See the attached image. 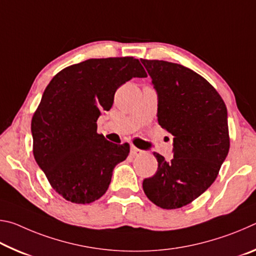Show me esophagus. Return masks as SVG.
<instances>
[{"mask_svg": "<svg viewBox=\"0 0 256 256\" xmlns=\"http://www.w3.org/2000/svg\"><path fill=\"white\" fill-rule=\"evenodd\" d=\"M142 152H144V151L140 150V149H138L136 146H131V154H132V156H138V154H142Z\"/></svg>", "mask_w": 256, "mask_h": 256, "instance_id": "esophagus-1", "label": "esophagus"}]
</instances>
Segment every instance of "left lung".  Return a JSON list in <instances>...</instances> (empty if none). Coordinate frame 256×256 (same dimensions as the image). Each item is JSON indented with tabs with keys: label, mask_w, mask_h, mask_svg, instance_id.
<instances>
[{
	"label": "left lung",
	"mask_w": 256,
	"mask_h": 256,
	"mask_svg": "<svg viewBox=\"0 0 256 256\" xmlns=\"http://www.w3.org/2000/svg\"><path fill=\"white\" fill-rule=\"evenodd\" d=\"M141 62L158 94V123L172 138L174 157L154 152L157 172L142 183L149 200L162 209L188 204L210 188L229 151L227 108L204 78L180 64Z\"/></svg>",
	"instance_id": "left-lung-1"
}]
</instances>
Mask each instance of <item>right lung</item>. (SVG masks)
Wrapping results in <instances>:
<instances>
[{
    "mask_svg": "<svg viewBox=\"0 0 256 256\" xmlns=\"http://www.w3.org/2000/svg\"><path fill=\"white\" fill-rule=\"evenodd\" d=\"M146 76L130 56L90 58L63 68L46 86L32 120L34 157L66 200L86 204L106 193L130 144L107 141L97 133V120L110 110L118 86Z\"/></svg>",
    "mask_w": 256,
    "mask_h": 256,
    "instance_id": "right-lung-1",
    "label": "right lung"
}]
</instances>
